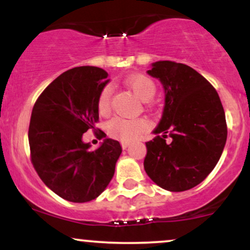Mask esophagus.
Wrapping results in <instances>:
<instances>
[{
	"instance_id": "obj_1",
	"label": "esophagus",
	"mask_w": 250,
	"mask_h": 250,
	"mask_svg": "<svg viewBox=\"0 0 250 250\" xmlns=\"http://www.w3.org/2000/svg\"><path fill=\"white\" fill-rule=\"evenodd\" d=\"M121 146H122L123 149H127L129 146H130V142H125V141H123V142H121Z\"/></svg>"
}]
</instances>
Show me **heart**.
<instances>
[{"mask_svg": "<svg viewBox=\"0 0 250 250\" xmlns=\"http://www.w3.org/2000/svg\"><path fill=\"white\" fill-rule=\"evenodd\" d=\"M127 85L133 90V93L142 101H148L155 94V84L150 79L142 74H135L127 79ZM111 88L104 87L100 93L97 100V109L101 115H108L110 111ZM148 123L143 119H125V117H115L108 122L107 131L110 136L127 142L139 136Z\"/></svg>", "mask_w": 250, "mask_h": 250, "instance_id": "obj_1", "label": "heart"}]
</instances>
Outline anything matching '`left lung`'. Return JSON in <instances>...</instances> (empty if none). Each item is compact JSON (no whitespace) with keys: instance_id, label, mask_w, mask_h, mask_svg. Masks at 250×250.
Here are the masks:
<instances>
[{"instance_id":"left-lung-1","label":"left lung","mask_w":250,"mask_h":250,"mask_svg":"<svg viewBox=\"0 0 250 250\" xmlns=\"http://www.w3.org/2000/svg\"><path fill=\"white\" fill-rule=\"evenodd\" d=\"M165 90L162 117L146 143L145 170L169 191L194 188L219 162L227 141L226 115L219 94L201 74L173 61L151 63L147 70ZM172 142H165L167 136Z\"/></svg>"}]
</instances>
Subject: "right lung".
<instances>
[{
    "instance_id": "add662e5",
    "label": "right lung",
    "mask_w": 250,
    "mask_h": 250,
    "mask_svg": "<svg viewBox=\"0 0 250 250\" xmlns=\"http://www.w3.org/2000/svg\"><path fill=\"white\" fill-rule=\"evenodd\" d=\"M105 70L83 65L64 71L43 90L31 111L28 131L31 162L45 186L70 202H88L107 188L122 153L104 137L95 150L83 142L99 121L97 100L109 82Z\"/></svg>"
}]
</instances>
